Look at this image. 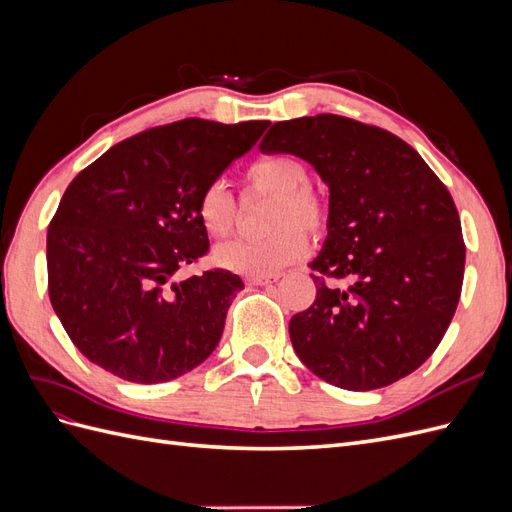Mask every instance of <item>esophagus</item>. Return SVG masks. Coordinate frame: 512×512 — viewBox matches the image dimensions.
Wrapping results in <instances>:
<instances>
[{
	"mask_svg": "<svg viewBox=\"0 0 512 512\" xmlns=\"http://www.w3.org/2000/svg\"><path fill=\"white\" fill-rule=\"evenodd\" d=\"M280 280V275L273 273V275H250L247 277V282H250L252 286H267L271 282H277Z\"/></svg>",
	"mask_w": 512,
	"mask_h": 512,
	"instance_id": "esophagus-1",
	"label": "esophagus"
}]
</instances>
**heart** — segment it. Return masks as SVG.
<instances>
[{"instance_id": "b5f03b06", "label": "heart", "mask_w": 512, "mask_h": 512, "mask_svg": "<svg viewBox=\"0 0 512 512\" xmlns=\"http://www.w3.org/2000/svg\"><path fill=\"white\" fill-rule=\"evenodd\" d=\"M247 190L271 194L265 239H237L215 250L220 267L241 275H271L303 258L309 235H320L329 224V205L309 185V168L292 156L275 153L252 162L245 170ZM198 222L215 239L228 237L237 226V200L222 181L205 185L196 200Z\"/></svg>"}]
</instances>
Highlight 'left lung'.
Instances as JSON below:
<instances>
[{"mask_svg":"<svg viewBox=\"0 0 512 512\" xmlns=\"http://www.w3.org/2000/svg\"><path fill=\"white\" fill-rule=\"evenodd\" d=\"M260 151L303 158L331 192L329 237L309 265L316 301L288 327L299 359L348 391L412 374L442 342L463 284L446 185L399 136L342 115L277 121Z\"/></svg>","mask_w":512,"mask_h":512,"instance_id":"left-lung-1","label":"left lung"}]
</instances>
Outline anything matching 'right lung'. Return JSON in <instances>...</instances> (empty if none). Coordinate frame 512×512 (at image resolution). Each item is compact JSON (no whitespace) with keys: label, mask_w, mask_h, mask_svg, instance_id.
<instances>
[{"label":"right lung","mask_w":512,"mask_h":512,"mask_svg":"<svg viewBox=\"0 0 512 512\" xmlns=\"http://www.w3.org/2000/svg\"><path fill=\"white\" fill-rule=\"evenodd\" d=\"M267 128L181 119L113 145L72 179L49 224L46 269L55 314L91 363L156 384L218 346L241 277L175 275L209 252L198 194Z\"/></svg>","instance_id":"right-lung-1"}]
</instances>
